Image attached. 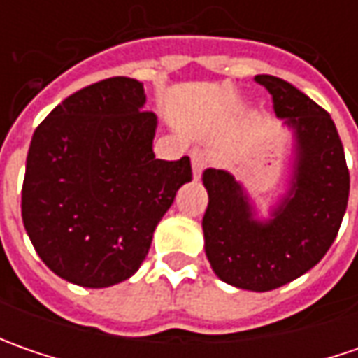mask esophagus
<instances>
[{"mask_svg": "<svg viewBox=\"0 0 358 358\" xmlns=\"http://www.w3.org/2000/svg\"><path fill=\"white\" fill-rule=\"evenodd\" d=\"M191 163H193V179L199 181L201 173H203V169H205L207 163H209V157H207V153H203V151H195V153H191Z\"/></svg>", "mask_w": 358, "mask_h": 358, "instance_id": "esophagus-1", "label": "esophagus"}]
</instances>
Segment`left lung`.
I'll return each mask as SVG.
<instances>
[{
  "instance_id": "1",
  "label": "left lung",
  "mask_w": 358,
  "mask_h": 358,
  "mask_svg": "<svg viewBox=\"0 0 358 358\" xmlns=\"http://www.w3.org/2000/svg\"><path fill=\"white\" fill-rule=\"evenodd\" d=\"M255 81L267 87L277 117L293 133L289 187L268 219H257L235 175L207 169L203 235L205 255L221 281L265 293L295 281L323 259L347 211L351 179L337 127L323 107L285 79L257 76Z\"/></svg>"
}]
</instances>
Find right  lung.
I'll return each instance as SVG.
<instances>
[{
  "instance_id": "right-lung-1",
  "label": "right lung",
  "mask_w": 358,
  "mask_h": 358,
  "mask_svg": "<svg viewBox=\"0 0 358 358\" xmlns=\"http://www.w3.org/2000/svg\"><path fill=\"white\" fill-rule=\"evenodd\" d=\"M143 83L109 77L63 99L35 129L21 217L41 261L65 281L103 289L129 279L191 161L155 159L157 117Z\"/></svg>"
}]
</instances>
